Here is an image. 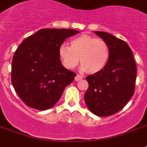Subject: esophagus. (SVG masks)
I'll use <instances>...</instances> for the list:
<instances>
[{"label":"esophagus","instance_id":"esophagus-1","mask_svg":"<svg viewBox=\"0 0 147 147\" xmlns=\"http://www.w3.org/2000/svg\"><path fill=\"white\" fill-rule=\"evenodd\" d=\"M82 78V76H79V75H77V76L75 77V80L77 82V81H79V80H81Z\"/></svg>","mask_w":147,"mask_h":147}]
</instances>
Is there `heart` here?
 Here are the masks:
<instances>
[{"label": "heart", "mask_w": 147, "mask_h": 147, "mask_svg": "<svg viewBox=\"0 0 147 147\" xmlns=\"http://www.w3.org/2000/svg\"><path fill=\"white\" fill-rule=\"evenodd\" d=\"M59 55L67 69H75L80 61L82 70L89 74H96L106 67L109 57V49L102 39L82 34L71 40L70 47L61 45Z\"/></svg>", "instance_id": "obj_1"}]
</instances>
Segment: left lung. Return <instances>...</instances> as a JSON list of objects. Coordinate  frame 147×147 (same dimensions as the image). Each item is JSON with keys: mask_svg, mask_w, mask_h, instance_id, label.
<instances>
[{"mask_svg": "<svg viewBox=\"0 0 147 147\" xmlns=\"http://www.w3.org/2000/svg\"><path fill=\"white\" fill-rule=\"evenodd\" d=\"M94 33L107 43L109 57L102 71L86 77L88 88L84 99L92 113L109 116L121 110L133 96L136 65L126 41L107 32Z\"/></svg>", "mask_w": 147, "mask_h": 147, "instance_id": "obj_1", "label": "left lung"}]
</instances>
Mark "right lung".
<instances>
[{"label": "right lung", "mask_w": 147, "mask_h": 147, "mask_svg": "<svg viewBox=\"0 0 147 147\" xmlns=\"http://www.w3.org/2000/svg\"><path fill=\"white\" fill-rule=\"evenodd\" d=\"M73 29L44 28L22 41L12 60L11 82L27 106L46 110L55 105L76 74L61 62L59 49Z\"/></svg>", "instance_id": "1"}]
</instances>
